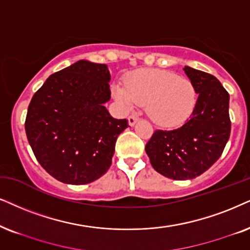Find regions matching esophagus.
Instances as JSON below:
<instances>
[{"label": "esophagus", "mask_w": 250, "mask_h": 250, "mask_svg": "<svg viewBox=\"0 0 250 250\" xmlns=\"http://www.w3.org/2000/svg\"><path fill=\"white\" fill-rule=\"evenodd\" d=\"M138 121V116H136V115H130L128 118V122H129V125H135V123Z\"/></svg>", "instance_id": "34e87169"}]
</instances>
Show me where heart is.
Masks as SVG:
<instances>
[{
    "mask_svg": "<svg viewBox=\"0 0 250 250\" xmlns=\"http://www.w3.org/2000/svg\"><path fill=\"white\" fill-rule=\"evenodd\" d=\"M125 86H113V96L127 108L145 105L157 125L175 128L190 118L197 103V90L187 77L159 69L136 70L125 76Z\"/></svg>",
    "mask_w": 250,
    "mask_h": 250,
    "instance_id": "1",
    "label": "heart"
}]
</instances>
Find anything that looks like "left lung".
Listing matches in <instances>:
<instances>
[{"label": "left lung", "mask_w": 250, "mask_h": 250, "mask_svg": "<svg viewBox=\"0 0 250 250\" xmlns=\"http://www.w3.org/2000/svg\"><path fill=\"white\" fill-rule=\"evenodd\" d=\"M183 70L198 93L190 119L174 130H156L145 145L153 168L173 180L203 174L222 156L230 134L229 92L208 72Z\"/></svg>", "instance_id": "obj_1"}]
</instances>
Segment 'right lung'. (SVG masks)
Segmentation results:
<instances>
[{
    "instance_id": "1",
    "label": "right lung",
    "mask_w": 250,
    "mask_h": 250,
    "mask_svg": "<svg viewBox=\"0 0 250 250\" xmlns=\"http://www.w3.org/2000/svg\"><path fill=\"white\" fill-rule=\"evenodd\" d=\"M106 64L80 60L55 72L34 93L25 131L37 160L63 183L85 185L108 170L125 119L110 116Z\"/></svg>"
}]
</instances>
